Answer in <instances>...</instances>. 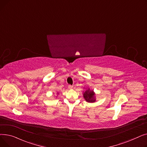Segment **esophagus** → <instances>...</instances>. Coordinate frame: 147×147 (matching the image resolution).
<instances>
[{
  "label": "esophagus",
  "mask_w": 147,
  "mask_h": 147,
  "mask_svg": "<svg viewBox=\"0 0 147 147\" xmlns=\"http://www.w3.org/2000/svg\"><path fill=\"white\" fill-rule=\"evenodd\" d=\"M68 88L69 89H72V88H73V86H71V85H68Z\"/></svg>",
  "instance_id": "34e87169"
}]
</instances>
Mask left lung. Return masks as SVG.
I'll list each match as a JSON object with an SVG mask.
<instances>
[{
	"label": "left lung",
	"instance_id": "left-lung-1",
	"mask_svg": "<svg viewBox=\"0 0 147 147\" xmlns=\"http://www.w3.org/2000/svg\"><path fill=\"white\" fill-rule=\"evenodd\" d=\"M83 98L88 102H95L96 101L95 93L94 90H90V88H86V90L83 92Z\"/></svg>",
	"mask_w": 147,
	"mask_h": 147
}]
</instances>
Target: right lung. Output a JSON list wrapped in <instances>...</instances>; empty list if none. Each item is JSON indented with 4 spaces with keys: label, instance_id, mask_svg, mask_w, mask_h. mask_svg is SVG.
<instances>
[{
    "label": "right lung",
    "instance_id": "add662e5",
    "mask_svg": "<svg viewBox=\"0 0 147 147\" xmlns=\"http://www.w3.org/2000/svg\"><path fill=\"white\" fill-rule=\"evenodd\" d=\"M57 94H58V95L59 94V93H58V92H57Z\"/></svg>",
    "mask_w": 147,
    "mask_h": 147
}]
</instances>
